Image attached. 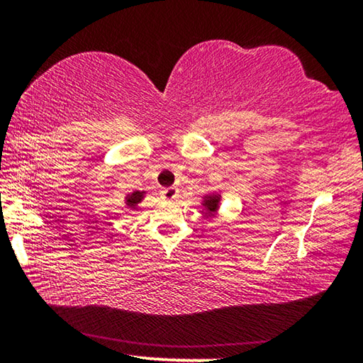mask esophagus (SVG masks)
I'll return each mask as SVG.
<instances>
[{
  "label": "esophagus",
  "mask_w": 363,
  "mask_h": 363,
  "mask_svg": "<svg viewBox=\"0 0 363 363\" xmlns=\"http://www.w3.org/2000/svg\"><path fill=\"white\" fill-rule=\"evenodd\" d=\"M177 194H179V190H177L176 187H168L163 190V199L168 201H173L177 199Z\"/></svg>",
  "instance_id": "esophagus-1"
}]
</instances>
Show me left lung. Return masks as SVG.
<instances>
[{"mask_svg":"<svg viewBox=\"0 0 363 363\" xmlns=\"http://www.w3.org/2000/svg\"><path fill=\"white\" fill-rule=\"evenodd\" d=\"M219 201H220V195L219 194H210L203 196V201L201 205L205 206V210L208 211V214L216 213V210L219 208Z\"/></svg>","mask_w":363,"mask_h":363,"instance_id":"1","label":"left lung"}]
</instances>
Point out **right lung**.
Here are the masks:
<instances>
[{"mask_svg":"<svg viewBox=\"0 0 363 363\" xmlns=\"http://www.w3.org/2000/svg\"><path fill=\"white\" fill-rule=\"evenodd\" d=\"M144 195H145V192H140V190H136V192L126 195V199H125L126 206L128 208H138L140 201L144 200Z\"/></svg>","mask_w":363,"mask_h":363,"instance_id":"right-lung-1","label":"right lung"}]
</instances>
